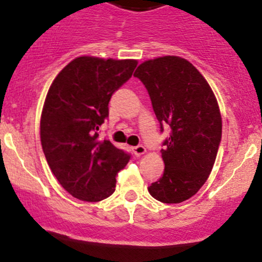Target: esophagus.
<instances>
[{
    "mask_svg": "<svg viewBox=\"0 0 262 262\" xmlns=\"http://www.w3.org/2000/svg\"><path fill=\"white\" fill-rule=\"evenodd\" d=\"M144 152H146V148H144L143 146L133 147V154L136 155V156H141V155H143Z\"/></svg>",
    "mask_w": 262,
    "mask_h": 262,
    "instance_id": "1",
    "label": "esophagus"
}]
</instances>
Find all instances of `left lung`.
I'll return each instance as SVG.
<instances>
[{
  "mask_svg": "<svg viewBox=\"0 0 262 262\" xmlns=\"http://www.w3.org/2000/svg\"><path fill=\"white\" fill-rule=\"evenodd\" d=\"M148 92L160 130L170 128L161 149L165 169L148 185L164 204H180L199 192L209 178L222 142V116L214 92L189 61L164 56L137 68Z\"/></svg>",
  "mask_w": 262,
  "mask_h": 262,
  "instance_id": "obj_1",
  "label": "left lung"
}]
</instances>
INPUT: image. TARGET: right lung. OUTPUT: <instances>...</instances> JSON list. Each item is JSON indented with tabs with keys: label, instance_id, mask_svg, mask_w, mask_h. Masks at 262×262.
I'll return each mask as SVG.
<instances>
[{
	"label": "right lung",
	"instance_id": "1",
	"mask_svg": "<svg viewBox=\"0 0 262 262\" xmlns=\"http://www.w3.org/2000/svg\"><path fill=\"white\" fill-rule=\"evenodd\" d=\"M136 60L82 56L63 68L48 90L40 119L43 154L73 197L98 202L115 192L116 175L130 160L100 126L114 93L132 78Z\"/></svg>",
	"mask_w": 262,
	"mask_h": 262
}]
</instances>
